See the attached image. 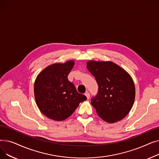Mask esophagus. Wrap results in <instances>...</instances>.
Listing matches in <instances>:
<instances>
[{
  "mask_svg": "<svg viewBox=\"0 0 159 159\" xmlns=\"http://www.w3.org/2000/svg\"><path fill=\"white\" fill-rule=\"evenodd\" d=\"M85 95L86 96V97H87L88 98H89V97H90V94H89V93L88 92V91H86V92L85 93Z\"/></svg>",
  "mask_w": 159,
  "mask_h": 159,
  "instance_id": "34e87169",
  "label": "esophagus"
}]
</instances>
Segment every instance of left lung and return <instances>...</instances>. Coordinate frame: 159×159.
Masks as SVG:
<instances>
[{
	"label": "left lung",
	"mask_w": 159,
	"mask_h": 159,
	"mask_svg": "<svg viewBox=\"0 0 159 159\" xmlns=\"http://www.w3.org/2000/svg\"><path fill=\"white\" fill-rule=\"evenodd\" d=\"M87 68L98 86L97 94L91 100L98 116L109 123L124 119L130 111L135 97L130 75L112 62L89 61Z\"/></svg>",
	"instance_id": "8db88e82"
}]
</instances>
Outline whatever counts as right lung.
<instances>
[{
  "label": "right lung",
  "mask_w": 159,
  "mask_h": 159,
  "mask_svg": "<svg viewBox=\"0 0 159 159\" xmlns=\"http://www.w3.org/2000/svg\"><path fill=\"white\" fill-rule=\"evenodd\" d=\"M73 66V61L50 65L38 75L35 81L37 105L42 113L52 120H65L80 102L87 99L84 95L77 92L68 79Z\"/></svg>",
  "instance_id": "1"
}]
</instances>
